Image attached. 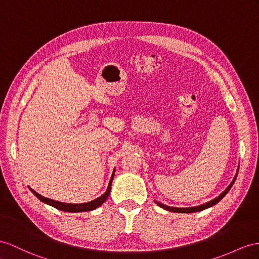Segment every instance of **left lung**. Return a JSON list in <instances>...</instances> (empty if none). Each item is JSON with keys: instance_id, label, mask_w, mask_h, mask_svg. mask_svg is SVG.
I'll return each mask as SVG.
<instances>
[{"instance_id": "left-lung-1", "label": "left lung", "mask_w": 259, "mask_h": 259, "mask_svg": "<svg viewBox=\"0 0 259 259\" xmlns=\"http://www.w3.org/2000/svg\"><path fill=\"white\" fill-rule=\"evenodd\" d=\"M237 173H238V168H237V170H236V174H235V176H234V178H233V181L231 182V184L229 185V186L227 187V189H225L222 194H220V195H219L218 197H215L214 199H212V200H210V201H208V202H205V203L200 204V205H197V207H189V208H176V207H169V205L163 204V203H161V202H157V201H155V203H156L157 205H160L161 208H163V209H165V210L170 211V212H177V213H193V212H198V211H202V210H204V209H208V208L212 207V205L217 204L219 201L221 200V199H222L225 195H227V194L229 193V190L231 189V187H232V186H233V184H234V182H235V180H236Z\"/></svg>"}]
</instances>
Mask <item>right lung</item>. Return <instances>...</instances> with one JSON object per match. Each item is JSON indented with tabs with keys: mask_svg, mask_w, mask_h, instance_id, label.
<instances>
[{
	"mask_svg": "<svg viewBox=\"0 0 259 259\" xmlns=\"http://www.w3.org/2000/svg\"><path fill=\"white\" fill-rule=\"evenodd\" d=\"M114 175H115V169H114V171H112V175H111V178H110V181H109L107 189H106V191L101 197H98V198L94 199V200H92L90 202H84V203H65V202L56 201V200H52V199L46 198V197H44L41 195L37 194L34 189H31V188H29V189H30L31 193L34 194L39 199V200L42 201L44 203H47V204L51 205V207H54V208H56L58 210L65 211V212L92 211V210L98 208L99 205H102L106 200H107V198H108V196L110 194V190H111V183H112V180H114Z\"/></svg>",
	"mask_w": 259,
	"mask_h": 259,
	"instance_id": "add662e5",
	"label": "right lung"
}]
</instances>
